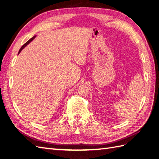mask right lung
Wrapping results in <instances>:
<instances>
[{"instance_id": "add662e5", "label": "right lung", "mask_w": 159, "mask_h": 159, "mask_svg": "<svg viewBox=\"0 0 159 159\" xmlns=\"http://www.w3.org/2000/svg\"><path fill=\"white\" fill-rule=\"evenodd\" d=\"M35 37H36V36H33L32 38H30V39L29 40H28V41H27L26 43H25V44H24L21 48H20V50H19V52H18V54H20V52L22 51V49H24V48H25L28 44H29V43L30 42H32L34 39V38H35Z\"/></svg>"}]
</instances>
